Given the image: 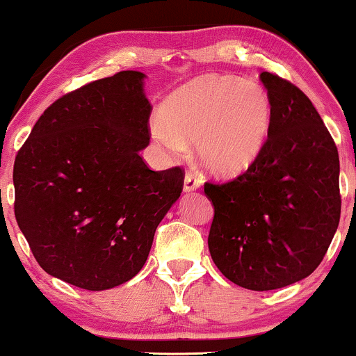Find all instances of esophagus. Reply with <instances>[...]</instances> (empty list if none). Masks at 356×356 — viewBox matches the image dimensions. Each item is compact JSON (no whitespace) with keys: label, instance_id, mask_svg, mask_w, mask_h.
<instances>
[{"label":"esophagus","instance_id":"34e87169","mask_svg":"<svg viewBox=\"0 0 356 356\" xmlns=\"http://www.w3.org/2000/svg\"><path fill=\"white\" fill-rule=\"evenodd\" d=\"M200 187V179L197 177L194 172H187L186 179H184V191L186 192H194Z\"/></svg>","mask_w":356,"mask_h":356}]
</instances>
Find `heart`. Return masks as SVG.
<instances>
[{
	"label": "heart",
	"mask_w": 356,
	"mask_h": 356,
	"mask_svg": "<svg viewBox=\"0 0 356 356\" xmlns=\"http://www.w3.org/2000/svg\"><path fill=\"white\" fill-rule=\"evenodd\" d=\"M152 136L169 152L194 143L205 170L235 177L257 161L272 124V101L262 84L227 74H204L164 101Z\"/></svg>",
	"instance_id": "b5f03b06"
}]
</instances>
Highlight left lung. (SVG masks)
Segmentation results:
<instances>
[{
    "label": "left lung",
    "instance_id": "1",
    "mask_svg": "<svg viewBox=\"0 0 356 356\" xmlns=\"http://www.w3.org/2000/svg\"><path fill=\"white\" fill-rule=\"evenodd\" d=\"M272 101L262 152L242 175L204 186L212 200L209 250L243 289L265 292L310 275L340 222L337 145L312 101L272 72L260 74Z\"/></svg>",
    "mask_w": 356,
    "mask_h": 356
}]
</instances>
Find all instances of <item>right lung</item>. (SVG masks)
I'll return each mask as SVG.
<instances>
[{
	"instance_id": "obj_1",
	"label": "right lung",
	"mask_w": 356,
	"mask_h": 356,
	"mask_svg": "<svg viewBox=\"0 0 356 356\" xmlns=\"http://www.w3.org/2000/svg\"><path fill=\"white\" fill-rule=\"evenodd\" d=\"M145 74L121 71L54 101L19 149L15 216L44 272L84 290L126 284L181 197V167L151 170Z\"/></svg>"
}]
</instances>
